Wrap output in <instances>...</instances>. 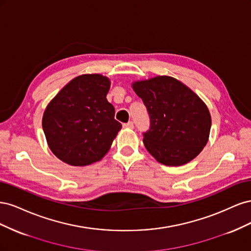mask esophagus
<instances>
[{"label": "esophagus", "mask_w": 251, "mask_h": 251, "mask_svg": "<svg viewBox=\"0 0 251 251\" xmlns=\"http://www.w3.org/2000/svg\"><path fill=\"white\" fill-rule=\"evenodd\" d=\"M123 126H124V127H126V128H133L134 127L133 121H128V123H126Z\"/></svg>", "instance_id": "obj_1"}]
</instances>
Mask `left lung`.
<instances>
[{
  "mask_svg": "<svg viewBox=\"0 0 251 251\" xmlns=\"http://www.w3.org/2000/svg\"><path fill=\"white\" fill-rule=\"evenodd\" d=\"M133 89L149 113L143 142L156 160L178 166L198 156L211 126L209 111L199 96L170 76L134 82Z\"/></svg>",
  "mask_w": 251,
  "mask_h": 251,
  "instance_id": "left-lung-1",
  "label": "left lung"
}]
</instances>
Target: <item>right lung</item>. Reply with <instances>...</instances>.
I'll return each instance as SVG.
<instances>
[{"label":"right lung","instance_id":"right-lung-1","mask_svg":"<svg viewBox=\"0 0 251 251\" xmlns=\"http://www.w3.org/2000/svg\"><path fill=\"white\" fill-rule=\"evenodd\" d=\"M110 80L100 74L75 77L44 113L43 130L52 153L74 166L94 163L108 153L121 124L107 100Z\"/></svg>","mask_w":251,"mask_h":251}]
</instances>
